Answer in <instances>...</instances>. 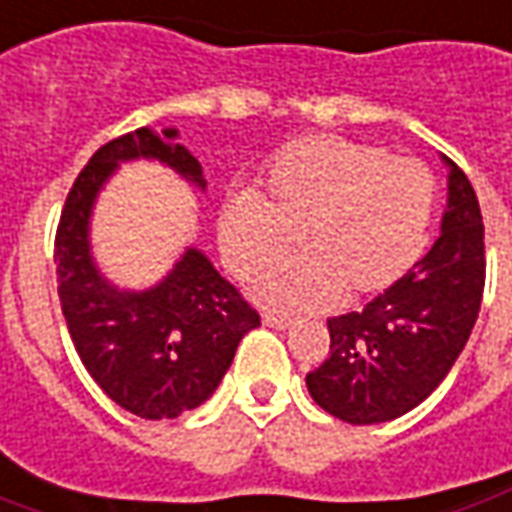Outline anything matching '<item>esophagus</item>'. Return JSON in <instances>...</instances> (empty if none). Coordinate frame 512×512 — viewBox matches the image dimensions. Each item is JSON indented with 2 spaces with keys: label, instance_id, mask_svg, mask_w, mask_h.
Masks as SVG:
<instances>
[{
  "label": "esophagus",
  "instance_id": "esophagus-1",
  "mask_svg": "<svg viewBox=\"0 0 512 512\" xmlns=\"http://www.w3.org/2000/svg\"><path fill=\"white\" fill-rule=\"evenodd\" d=\"M263 323L269 328H289L291 317L289 314H280V311H266V314H263Z\"/></svg>",
  "mask_w": 512,
  "mask_h": 512
}]
</instances>
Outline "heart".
I'll use <instances>...</instances> for the list:
<instances>
[{
  "label": "heart",
  "instance_id": "obj_1",
  "mask_svg": "<svg viewBox=\"0 0 512 512\" xmlns=\"http://www.w3.org/2000/svg\"><path fill=\"white\" fill-rule=\"evenodd\" d=\"M433 212V175L414 158H391L377 144L309 138L280 152L266 192H232L218 235L240 274L269 269L294 252L309 260L266 274L260 294L280 306L314 309L382 294L414 266Z\"/></svg>",
  "mask_w": 512,
  "mask_h": 512
}]
</instances>
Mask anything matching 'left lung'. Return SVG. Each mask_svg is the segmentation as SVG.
<instances>
[{"label": "left lung", "instance_id": "obj_1", "mask_svg": "<svg viewBox=\"0 0 512 512\" xmlns=\"http://www.w3.org/2000/svg\"><path fill=\"white\" fill-rule=\"evenodd\" d=\"M448 167L439 238L399 283L362 311L328 320L331 354L306 374L311 399L351 425L414 411L459 360L485 291V223L462 169Z\"/></svg>", "mask_w": 512, "mask_h": 512}]
</instances>
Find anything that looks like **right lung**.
<instances>
[{"label":"right lung","instance_id":"right-lung-1","mask_svg":"<svg viewBox=\"0 0 512 512\" xmlns=\"http://www.w3.org/2000/svg\"><path fill=\"white\" fill-rule=\"evenodd\" d=\"M178 138L175 127H141L104 144L76 178L56 232L59 300L73 345L98 388L141 419H175L203 405L243 334L260 326L257 311L198 246H186L150 289H121L98 269L93 209L121 164L158 161L206 189L201 161Z\"/></svg>","mask_w":512,"mask_h":512}]
</instances>
